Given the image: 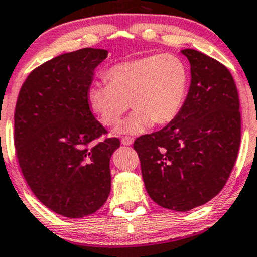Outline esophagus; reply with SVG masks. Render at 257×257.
Here are the masks:
<instances>
[{"instance_id": "1", "label": "esophagus", "mask_w": 257, "mask_h": 257, "mask_svg": "<svg viewBox=\"0 0 257 257\" xmlns=\"http://www.w3.org/2000/svg\"><path fill=\"white\" fill-rule=\"evenodd\" d=\"M121 143H122L123 146H131V144L134 143V138L128 137V136H125V137L121 138Z\"/></svg>"}]
</instances>
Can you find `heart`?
Segmentation results:
<instances>
[{"mask_svg": "<svg viewBox=\"0 0 257 257\" xmlns=\"http://www.w3.org/2000/svg\"><path fill=\"white\" fill-rule=\"evenodd\" d=\"M108 83L94 82L88 103L104 126H115L128 110L135 111L120 126L119 134L138 135L174 121L182 110L189 86V71L182 59L153 54L117 63L105 74Z\"/></svg>", "mask_w": 257, "mask_h": 257, "instance_id": "b5f03b06", "label": "heart"}]
</instances>
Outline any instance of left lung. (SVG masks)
<instances>
[{"label":"left lung","mask_w":257,"mask_h":257,"mask_svg":"<svg viewBox=\"0 0 257 257\" xmlns=\"http://www.w3.org/2000/svg\"><path fill=\"white\" fill-rule=\"evenodd\" d=\"M191 86L182 110L160 131L134 143L147 193L158 205L189 211L216 197L240 144L239 96L228 69L191 50Z\"/></svg>","instance_id":"1"}]
</instances>
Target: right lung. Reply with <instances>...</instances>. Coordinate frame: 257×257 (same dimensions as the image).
<instances>
[{"instance_id": "right-lung-1", "label": "right lung", "mask_w": 257, "mask_h": 257, "mask_svg": "<svg viewBox=\"0 0 257 257\" xmlns=\"http://www.w3.org/2000/svg\"><path fill=\"white\" fill-rule=\"evenodd\" d=\"M99 48L60 54L34 69L20 88L14 144L25 181L45 206L69 218L100 209L110 193V158L119 138H105L88 104Z\"/></svg>"}]
</instances>
